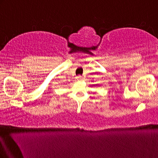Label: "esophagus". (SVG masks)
Returning <instances> with one entry per match:
<instances>
[{"label": "esophagus", "mask_w": 158, "mask_h": 158, "mask_svg": "<svg viewBox=\"0 0 158 158\" xmlns=\"http://www.w3.org/2000/svg\"><path fill=\"white\" fill-rule=\"evenodd\" d=\"M76 78H77V81H82V80L83 79V77H82L81 75H78V76H77V77H76Z\"/></svg>", "instance_id": "esophagus-1"}]
</instances>
